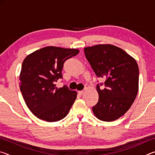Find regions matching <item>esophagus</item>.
I'll return each mask as SVG.
<instances>
[{
  "label": "esophagus",
  "instance_id": "34e87169",
  "mask_svg": "<svg viewBox=\"0 0 155 155\" xmlns=\"http://www.w3.org/2000/svg\"><path fill=\"white\" fill-rule=\"evenodd\" d=\"M85 92V90H81V91H78V94H81V95H83V94Z\"/></svg>",
  "mask_w": 155,
  "mask_h": 155
}]
</instances>
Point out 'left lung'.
<instances>
[{
    "label": "left lung",
    "mask_w": 155,
    "mask_h": 155,
    "mask_svg": "<svg viewBox=\"0 0 155 155\" xmlns=\"http://www.w3.org/2000/svg\"><path fill=\"white\" fill-rule=\"evenodd\" d=\"M84 52L96 75L105 79L103 90L97 85L99 98L92 107L94 114L102 121L118 119L130 109L137 96V62L124 50L111 44L86 47Z\"/></svg>",
    "instance_id": "left-lung-1"
}]
</instances>
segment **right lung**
Listing matches in <instances>:
<instances>
[{
    "mask_svg": "<svg viewBox=\"0 0 155 155\" xmlns=\"http://www.w3.org/2000/svg\"><path fill=\"white\" fill-rule=\"evenodd\" d=\"M78 49L46 46L32 52L22 64L20 89L26 104L37 117L57 122L66 116L77 98L66 85L57 88L64 62L76 56Z\"/></svg>",
    "mask_w": 155,
    "mask_h": 155,
    "instance_id": "obj_1",
    "label": "right lung"
}]
</instances>
